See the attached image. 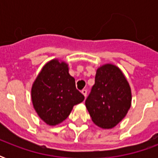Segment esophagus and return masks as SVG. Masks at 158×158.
Listing matches in <instances>:
<instances>
[{
	"mask_svg": "<svg viewBox=\"0 0 158 158\" xmlns=\"http://www.w3.org/2000/svg\"><path fill=\"white\" fill-rule=\"evenodd\" d=\"M81 92H82V94H84V96L86 98V96H87V90H86V89H83Z\"/></svg>",
	"mask_w": 158,
	"mask_h": 158,
	"instance_id": "esophagus-1",
	"label": "esophagus"
}]
</instances>
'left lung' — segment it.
<instances>
[{"mask_svg":"<svg viewBox=\"0 0 158 158\" xmlns=\"http://www.w3.org/2000/svg\"><path fill=\"white\" fill-rule=\"evenodd\" d=\"M131 100V89L122 71L106 64L97 69L95 84L85 105L95 125L111 129L126 115Z\"/></svg>","mask_w":158,"mask_h":158,"instance_id":"1","label":"left lung"}]
</instances>
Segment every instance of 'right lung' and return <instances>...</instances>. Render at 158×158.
I'll return each mask as SVG.
<instances>
[{
    "instance_id": "right-lung-1",
    "label": "right lung",
    "mask_w": 158,
    "mask_h": 158,
    "mask_svg": "<svg viewBox=\"0 0 158 158\" xmlns=\"http://www.w3.org/2000/svg\"><path fill=\"white\" fill-rule=\"evenodd\" d=\"M31 97L38 116L49 125L64 121L73 106L84 100L69 74L68 64L57 59L43 67L32 86Z\"/></svg>"
}]
</instances>
